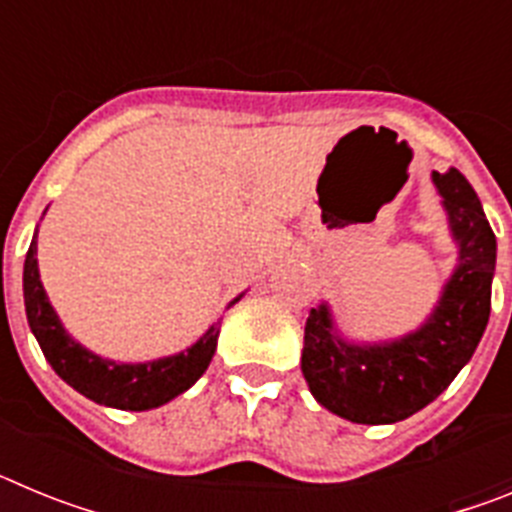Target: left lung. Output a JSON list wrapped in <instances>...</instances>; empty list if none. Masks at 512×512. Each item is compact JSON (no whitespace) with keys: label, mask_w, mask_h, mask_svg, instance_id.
Masks as SVG:
<instances>
[{"label":"left lung","mask_w":512,"mask_h":512,"mask_svg":"<svg viewBox=\"0 0 512 512\" xmlns=\"http://www.w3.org/2000/svg\"><path fill=\"white\" fill-rule=\"evenodd\" d=\"M433 182L459 243V266L423 328L400 341L356 346L333 330L325 305L312 307L305 323L302 374L312 397L351 423H397L423 410L472 359L490 320L495 233L459 169L433 171Z\"/></svg>","instance_id":"1"}]
</instances>
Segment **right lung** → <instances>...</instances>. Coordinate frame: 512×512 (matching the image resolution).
<instances>
[{
  "label": "right lung",
  "instance_id": "right-lung-1",
  "mask_svg": "<svg viewBox=\"0 0 512 512\" xmlns=\"http://www.w3.org/2000/svg\"><path fill=\"white\" fill-rule=\"evenodd\" d=\"M35 253H38V243L33 238L25 256V271H22L27 323L38 338L48 364L76 392L107 408L151 410L187 392L205 374L215 356L220 320L210 325V330L192 348L176 356L148 361V364H115V361L99 359L63 330L40 284ZM233 302H238V297Z\"/></svg>",
  "mask_w": 512,
  "mask_h": 512
}]
</instances>
